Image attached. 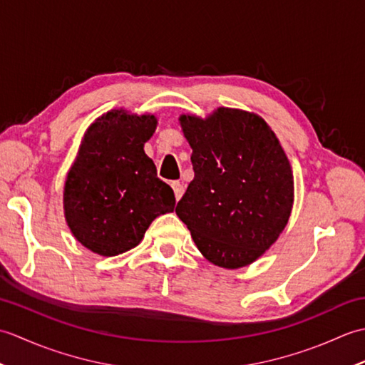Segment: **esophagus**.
Masks as SVG:
<instances>
[{"label":"esophagus","mask_w":365,"mask_h":365,"mask_svg":"<svg viewBox=\"0 0 365 365\" xmlns=\"http://www.w3.org/2000/svg\"><path fill=\"white\" fill-rule=\"evenodd\" d=\"M170 187H173V190H174L175 199H177V200L180 199L182 195H183V185H182L180 182H173V183H170Z\"/></svg>","instance_id":"34e87169"}]
</instances>
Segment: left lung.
<instances>
[{
  "instance_id": "8db88e82",
  "label": "left lung",
  "mask_w": 365,
  "mask_h": 365,
  "mask_svg": "<svg viewBox=\"0 0 365 365\" xmlns=\"http://www.w3.org/2000/svg\"><path fill=\"white\" fill-rule=\"evenodd\" d=\"M195 178L175 213L213 265L237 269L269 250L289 222L294 187L290 161L260 115L216 108L205 119L178 118Z\"/></svg>"
}]
</instances>
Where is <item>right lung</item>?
Returning a JSON list of instances; mask_svg holds the SVG:
<instances>
[{"mask_svg": "<svg viewBox=\"0 0 365 365\" xmlns=\"http://www.w3.org/2000/svg\"><path fill=\"white\" fill-rule=\"evenodd\" d=\"M157 123L153 114L118 108L84 133L63 202L68 229L89 251L103 257L130 251L157 216L174 212V191L144 152Z\"/></svg>", "mask_w": 365, "mask_h": 365, "instance_id": "obj_1", "label": "right lung"}]
</instances>
